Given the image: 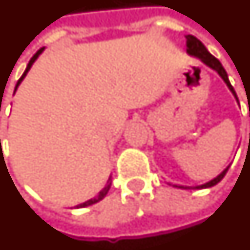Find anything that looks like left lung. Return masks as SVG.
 <instances>
[{
    "instance_id": "1",
    "label": "left lung",
    "mask_w": 250,
    "mask_h": 250,
    "mask_svg": "<svg viewBox=\"0 0 250 250\" xmlns=\"http://www.w3.org/2000/svg\"><path fill=\"white\" fill-rule=\"evenodd\" d=\"M186 39H187V54H188V55H191V57L198 58L199 61H202L206 66H208L210 69L215 70L216 73L219 74V77H221L223 81H225V83L228 85V88L230 89V92L233 93V96L235 97V100H237V103H238V97H237V95H235L234 88L231 86V83H230V81H229L228 73H226V70L223 69L222 63H221L215 57H212V55H211L210 52H208V50L204 47L203 43H202L198 38H195V36H192V35H187ZM229 167H230V165L223 170L222 173L218 174L215 179L210 180V181L204 183V184H202V186L187 187V186H177V184H170V183H167V184H169V186H173L174 188H181V189H203V188H210V187L216 186V184H218V183L225 177V174H226V172L229 170Z\"/></svg>"
}]
</instances>
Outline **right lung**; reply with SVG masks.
I'll return each mask as SVG.
<instances>
[{"label": "right lung", "mask_w": 250, "mask_h": 250, "mask_svg": "<svg viewBox=\"0 0 250 250\" xmlns=\"http://www.w3.org/2000/svg\"><path fill=\"white\" fill-rule=\"evenodd\" d=\"M43 51H44V47H43V48H40L39 51L36 52V54H35L34 57L31 58V61H29V63L27 64V69H25V71L22 73L21 78H20V80L17 81V85H16V88H15V92H16V89L19 88V85L21 83L22 80L25 78V76H27V73H28V71H29V69L32 67V64H34L35 61H36V59L39 58V55H40V54H42V52H43ZM111 184H112V180H111V176H109V179H108V181H107V186L104 187V188H103V189H101V191L99 192V195H97L96 198L89 199V200H86L85 203L78 204V206H76V208H83V207H88V206H92V204H95V203H97V202H100V200H103V199H104V198H105V196H107L108 191H109V188H111Z\"/></svg>", "instance_id": "right-lung-1"}]
</instances>
